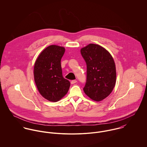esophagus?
Listing matches in <instances>:
<instances>
[{"label":"esophagus","mask_w":147,"mask_h":147,"mask_svg":"<svg viewBox=\"0 0 147 147\" xmlns=\"http://www.w3.org/2000/svg\"><path fill=\"white\" fill-rule=\"evenodd\" d=\"M77 83V80H73L71 82V84H75V83Z\"/></svg>","instance_id":"34e87169"}]
</instances>
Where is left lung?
I'll return each instance as SVG.
<instances>
[{"label":"left lung","instance_id":"1","mask_svg":"<svg viewBox=\"0 0 147 147\" xmlns=\"http://www.w3.org/2000/svg\"><path fill=\"white\" fill-rule=\"evenodd\" d=\"M80 52L86 64L84 92L92 100L102 101L111 93L116 83L114 59L105 48L96 44H89Z\"/></svg>","mask_w":147,"mask_h":147}]
</instances>
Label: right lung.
<instances>
[{
    "label": "right lung",
    "mask_w": 147,
    "mask_h": 147,
    "mask_svg": "<svg viewBox=\"0 0 147 147\" xmlns=\"http://www.w3.org/2000/svg\"><path fill=\"white\" fill-rule=\"evenodd\" d=\"M65 49L50 45L44 49L34 66V78L37 88L45 99L57 102L67 94L70 82L62 75L61 59Z\"/></svg>",
    "instance_id": "1"
}]
</instances>
